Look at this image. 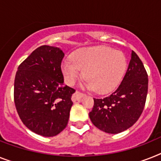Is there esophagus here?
I'll return each instance as SVG.
<instances>
[{
  "mask_svg": "<svg viewBox=\"0 0 161 161\" xmlns=\"http://www.w3.org/2000/svg\"><path fill=\"white\" fill-rule=\"evenodd\" d=\"M84 96H85V95H84L83 93H80L79 91H75L72 95V101L75 102L77 101V100H80V99L83 98Z\"/></svg>",
  "mask_w": 161,
  "mask_h": 161,
  "instance_id": "34e87169",
  "label": "esophagus"
}]
</instances>
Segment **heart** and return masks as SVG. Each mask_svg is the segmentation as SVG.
I'll use <instances>...</instances> for the list:
<instances>
[{"mask_svg":"<svg viewBox=\"0 0 161 161\" xmlns=\"http://www.w3.org/2000/svg\"><path fill=\"white\" fill-rule=\"evenodd\" d=\"M127 68L125 54L105 46L82 47L62 62V72L67 85H74L81 75L82 70L86 79L85 86L100 94L115 90Z\"/></svg>","mask_w":161,"mask_h":161,"instance_id":"b5f03b06","label":"heart"}]
</instances>
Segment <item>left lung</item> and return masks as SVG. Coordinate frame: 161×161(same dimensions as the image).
<instances>
[{
  "mask_svg": "<svg viewBox=\"0 0 161 161\" xmlns=\"http://www.w3.org/2000/svg\"><path fill=\"white\" fill-rule=\"evenodd\" d=\"M148 91V75L135 52L131 51L128 68L120 86L112 95L94 99L89 114L92 123L107 133L117 134L128 129L140 118Z\"/></svg>",
  "mask_w": 161,
  "mask_h": 161,
  "instance_id": "obj_1",
  "label": "left lung"
}]
</instances>
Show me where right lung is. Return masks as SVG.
<instances>
[{
    "instance_id": "1",
    "label": "right lung",
    "mask_w": 161,
    "mask_h": 161,
    "mask_svg": "<svg viewBox=\"0 0 161 161\" xmlns=\"http://www.w3.org/2000/svg\"><path fill=\"white\" fill-rule=\"evenodd\" d=\"M64 53L42 45L18 67L14 99L17 113L26 127L42 136H54L65 129L75 90L63 86L61 64Z\"/></svg>"
}]
</instances>
